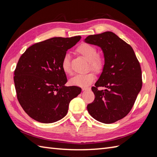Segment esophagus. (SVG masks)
<instances>
[{
	"label": "esophagus",
	"mask_w": 157,
	"mask_h": 157,
	"mask_svg": "<svg viewBox=\"0 0 157 157\" xmlns=\"http://www.w3.org/2000/svg\"><path fill=\"white\" fill-rule=\"evenodd\" d=\"M89 90H90V87H84V88H82V90L83 91Z\"/></svg>",
	"instance_id": "1"
}]
</instances>
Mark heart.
I'll return each mask as SVG.
<instances>
[{
  "mask_svg": "<svg viewBox=\"0 0 157 157\" xmlns=\"http://www.w3.org/2000/svg\"><path fill=\"white\" fill-rule=\"evenodd\" d=\"M76 52L82 55L88 61V69H90L96 73L101 72L104 67V61L99 55L96 46L87 43H82L76 48ZM61 68L66 74H71V69L70 66V57L69 54L63 56L61 61ZM95 79V75L92 72H88L85 74L77 75L70 80V84L73 86L86 87L90 85Z\"/></svg>",
  "mask_w": 157,
  "mask_h": 157,
  "instance_id": "b5f03b06",
  "label": "heart"
}]
</instances>
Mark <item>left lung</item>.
<instances>
[{
	"instance_id": "left-lung-1",
	"label": "left lung",
	"mask_w": 157,
	"mask_h": 157,
	"mask_svg": "<svg viewBox=\"0 0 157 157\" xmlns=\"http://www.w3.org/2000/svg\"><path fill=\"white\" fill-rule=\"evenodd\" d=\"M85 42L100 46L105 56L102 72L92 88L95 98L87 109L100 122L115 123L128 114L141 90L140 65L132 46L111 32L88 36Z\"/></svg>"
}]
</instances>
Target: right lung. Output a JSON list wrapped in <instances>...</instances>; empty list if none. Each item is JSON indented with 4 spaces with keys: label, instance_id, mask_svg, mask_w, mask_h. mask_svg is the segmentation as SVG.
<instances>
[{
    "label": "right lung",
    "instance_id": "right-lung-1",
    "mask_svg": "<svg viewBox=\"0 0 157 157\" xmlns=\"http://www.w3.org/2000/svg\"><path fill=\"white\" fill-rule=\"evenodd\" d=\"M81 36L55 37L32 45L19 58L14 71L17 97L24 111L33 119L54 123L67 115L69 104L81 93L67 82L61 61L67 50Z\"/></svg>",
    "mask_w": 157,
    "mask_h": 157
}]
</instances>
